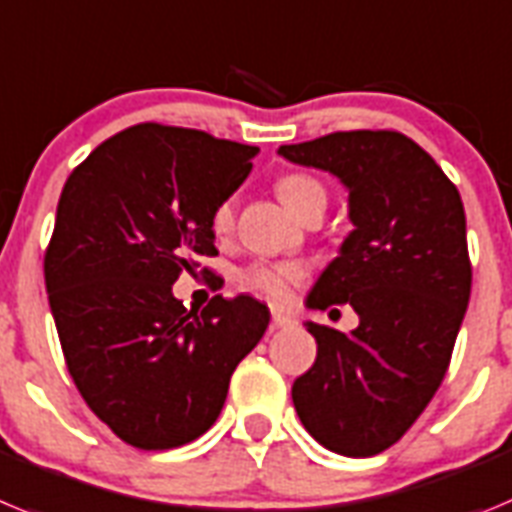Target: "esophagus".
<instances>
[{
	"label": "esophagus",
	"instance_id": "obj_1",
	"mask_svg": "<svg viewBox=\"0 0 512 512\" xmlns=\"http://www.w3.org/2000/svg\"><path fill=\"white\" fill-rule=\"evenodd\" d=\"M270 326H273V329H290V326H296V319H293V316H288V313L275 311Z\"/></svg>",
	"mask_w": 512,
	"mask_h": 512
}]
</instances>
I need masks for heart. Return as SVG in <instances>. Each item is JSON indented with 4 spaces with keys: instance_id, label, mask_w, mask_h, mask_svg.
Segmentation results:
<instances>
[{
    "instance_id": "obj_1",
    "label": "heart",
    "mask_w": 512,
    "mask_h": 512,
    "mask_svg": "<svg viewBox=\"0 0 512 512\" xmlns=\"http://www.w3.org/2000/svg\"><path fill=\"white\" fill-rule=\"evenodd\" d=\"M275 193H278L280 204L290 211V214L301 216L303 211L311 209L316 204L326 206V188L321 186L316 178L303 176V173H290L283 176L275 183ZM234 227V204L232 199L222 201V204L214 209L211 216V229H214L219 237L232 232ZM306 278V270L296 262H278V265H252L247 270H242L239 275V283L242 288L252 290V293H260L262 298L273 303H288L296 285L303 283Z\"/></svg>"
}]
</instances>
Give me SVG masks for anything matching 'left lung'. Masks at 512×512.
Listing matches in <instances>:
<instances>
[{
	"instance_id": "left-lung-1",
	"label": "left lung",
	"mask_w": 512,
	"mask_h": 512,
	"mask_svg": "<svg viewBox=\"0 0 512 512\" xmlns=\"http://www.w3.org/2000/svg\"><path fill=\"white\" fill-rule=\"evenodd\" d=\"M278 153L339 178L354 224L306 306L349 303L359 326L344 334L308 321L319 352L293 382V405L321 446L372 457L416 423L449 370L472 293L462 199L393 130L331 132Z\"/></svg>"
}]
</instances>
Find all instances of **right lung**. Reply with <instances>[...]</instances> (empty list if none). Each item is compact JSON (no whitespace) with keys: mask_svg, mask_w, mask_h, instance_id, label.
Wrapping results in <instances>:
<instances>
[{"mask_svg":"<svg viewBox=\"0 0 512 512\" xmlns=\"http://www.w3.org/2000/svg\"><path fill=\"white\" fill-rule=\"evenodd\" d=\"M257 153L145 122L101 142L63 186L45 250L55 329L86 405L137 449L206 434L270 324L250 296H214L201 313L173 296L183 270L216 255L211 216Z\"/></svg>","mask_w":512,"mask_h":512,"instance_id":"right-lung-1","label":"right lung"}]
</instances>
